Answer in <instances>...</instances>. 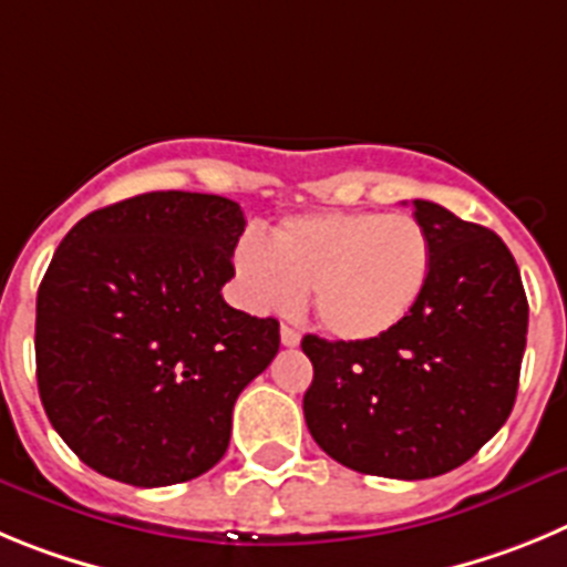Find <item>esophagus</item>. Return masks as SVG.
<instances>
[{
	"label": "esophagus",
	"mask_w": 567,
	"mask_h": 567,
	"mask_svg": "<svg viewBox=\"0 0 567 567\" xmlns=\"http://www.w3.org/2000/svg\"><path fill=\"white\" fill-rule=\"evenodd\" d=\"M279 336H282V344L285 347H296L299 341H302V336H299V330L288 328V324H282V330H279Z\"/></svg>",
	"instance_id": "obj_1"
}]
</instances>
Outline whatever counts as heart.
<instances>
[{
    "label": "heart",
    "mask_w": 567,
    "mask_h": 567,
    "mask_svg": "<svg viewBox=\"0 0 567 567\" xmlns=\"http://www.w3.org/2000/svg\"><path fill=\"white\" fill-rule=\"evenodd\" d=\"M234 268L257 310L293 313L313 290L316 319L330 336L372 341L421 302L432 243L412 214L328 208L279 220L268 246L243 239Z\"/></svg>",
    "instance_id": "b5f03b06"
}]
</instances>
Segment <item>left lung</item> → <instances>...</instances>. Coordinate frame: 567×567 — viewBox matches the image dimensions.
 I'll return each instance as SVG.
<instances>
[{
  "label": "left lung",
  "instance_id": "obj_1",
  "mask_svg": "<svg viewBox=\"0 0 567 567\" xmlns=\"http://www.w3.org/2000/svg\"><path fill=\"white\" fill-rule=\"evenodd\" d=\"M432 274L395 330L372 341L305 336L313 381L302 410L341 466L426 481L463 466L512 415L528 299L506 243L430 200H412Z\"/></svg>",
  "mask_w": 567,
  "mask_h": 567
}]
</instances>
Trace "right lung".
Returning a JSON list of instances; mask_svg holds the SVG:
<instances>
[{
    "mask_svg": "<svg viewBox=\"0 0 567 567\" xmlns=\"http://www.w3.org/2000/svg\"><path fill=\"white\" fill-rule=\"evenodd\" d=\"M246 231L228 197L150 192L86 214L35 296V381L53 430L112 481L172 486L226 455L231 412L279 321L223 299Z\"/></svg>",
    "mask_w": 567,
    "mask_h": 567,
    "instance_id": "obj_1",
    "label": "right lung"
}]
</instances>
